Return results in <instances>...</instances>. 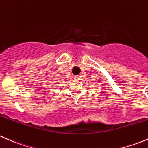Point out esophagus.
<instances>
[{
    "label": "esophagus",
    "instance_id": "34e87169",
    "mask_svg": "<svg viewBox=\"0 0 148 148\" xmlns=\"http://www.w3.org/2000/svg\"><path fill=\"white\" fill-rule=\"evenodd\" d=\"M79 78H80V77H79V75H74V79H79Z\"/></svg>",
    "mask_w": 148,
    "mask_h": 148
}]
</instances>
